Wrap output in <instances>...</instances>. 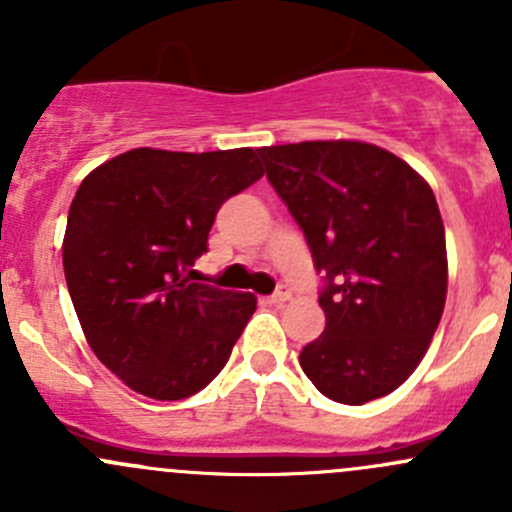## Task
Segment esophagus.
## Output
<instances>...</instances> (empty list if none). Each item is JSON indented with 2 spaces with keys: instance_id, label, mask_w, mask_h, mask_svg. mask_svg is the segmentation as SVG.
Here are the masks:
<instances>
[{
  "instance_id": "esophagus-1",
  "label": "esophagus",
  "mask_w": 512,
  "mask_h": 512,
  "mask_svg": "<svg viewBox=\"0 0 512 512\" xmlns=\"http://www.w3.org/2000/svg\"><path fill=\"white\" fill-rule=\"evenodd\" d=\"M289 297H292V292H289V287H287V285H280V287H277V292L270 297V302H272V304H285Z\"/></svg>"
}]
</instances>
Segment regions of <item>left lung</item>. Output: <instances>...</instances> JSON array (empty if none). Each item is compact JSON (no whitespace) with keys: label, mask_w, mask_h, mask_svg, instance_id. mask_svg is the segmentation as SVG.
<instances>
[{"label":"left lung","mask_w":512,"mask_h":512,"mask_svg":"<svg viewBox=\"0 0 512 512\" xmlns=\"http://www.w3.org/2000/svg\"><path fill=\"white\" fill-rule=\"evenodd\" d=\"M267 180L302 227L327 327L299 354L327 399L359 406L399 389L446 304V232L426 180L361 141L260 148Z\"/></svg>","instance_id":"obj_1"}]
</instances>
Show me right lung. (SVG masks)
I'll return each mask as SVG.
<instances>
[{
    "label": "right lung",
    "mask_w": 512,
    "mask_h": 512,
    "mask_svg": "<svg viewBox=\"0 0 512 512\" xmlns=\"http://www.w3.org/2000/svg\"><path fill=\"white\" fill-rule=\"evenodd\" d=\"M252 148H136L91 170L64 235V275L94 354L138 394H198L230 359L257 297L190 282L220 205L262 178Z\"/></svg>",
    "instance_id": "add662e5"
}]
</instances>
